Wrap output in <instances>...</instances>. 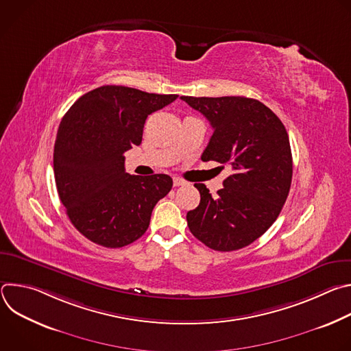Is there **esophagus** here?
<instances>
[{
	"label": "esophagus",
	"instance_id": "1",
	"mask_svg": "<svg viewBox=\"0 0 351 351\" xmlns=\"http://www.w3.org/2000/svg\"><path fill=\"white\" fill-rule=\"evenodd\" d=\"M183 184H186V182L182 178H173V186L175 187H179V186H183Z\"/></svg>",
	"mask_w": 351,
	"mask_h": 351
}]
</instances>
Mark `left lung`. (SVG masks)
<instances>
[{"instance_id":"8db88e82","label":"left lung","mask_w":351,"mask_h":351,"mask_svg":"<svg viewBox=\"0 0 351 351\" xmlns=\"http://www.w3.org/2000/svg\"><path fill=\"white\" fill-rule=\"evenodd\" d=\"M180 98L202 112L214 129L202 160L232 168L223 189L214 197L206 184H194L202 199L187 213V226L194 237L217 252L243 248L271 228L287 198L293 175L287 132L254 98Z\"/></svg>"}]
</instances>
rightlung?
Returning <instances> with one entry per match:
<instances>
[{
  "label": "right lung",
  "mask_w": 351,
  "mask_h": 351,
  "mask_svg": "<svg viewBox=\"0 0 351 351\" xmlns=\"http://www.w3.org/2000/svg\"><path fill=\"white\" fill-rule=\"evenodd\" d=\"M176 98L101 86L64 115L54 147L56 184L71 222L93 243L119 248L136 241L156 204L171 191L168 175L125 172L123 153L141 143L147 117Z\"/></svg>",
  "instance_id": "add662e5"
}]
</instances>
